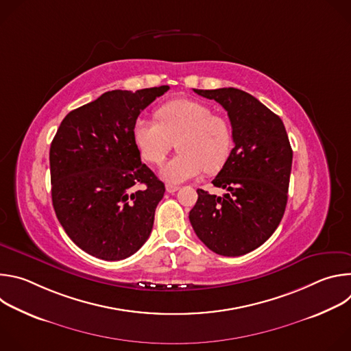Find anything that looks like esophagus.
<instances>
[{
	"label": "esophagus",
	"instance_id": "esophagus-1",
	"mask_svg": "<svg viewBox=\"0 0 351 351\" xmlns=\"http://www.w3.org/2000/svg\"><path fill=\"white\" fill-rule=\"evenodd\" d=\"M179 190V186H173V184H167V191L168 193H175Z\"/></svg>",
	"mask_w": 351,
	"mask_h": 351
}]
</instances>
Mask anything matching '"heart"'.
Wrapping results in <instances>:
<instances>
[{
    "mask_svg": "<svg viewBox=\"0 0 351 351\" xmlns=\"http://www.w3.org/2000/svg\"><path fill=\"white\" fill-rule=\"evenodd\" d=\"M156 119H137L132 136L141 158L156 165L164 161L176 143L179 153L161 169L167 182L182 183L203 171L218 172L228 161L233 145L232 128L207 104L172 99L156 111Z\"/></svg>",
    "mask_w": 351,
    "mask_h": 351,
    "instance_id": "obj_1",
    "label": "heart"
}]
</instances>
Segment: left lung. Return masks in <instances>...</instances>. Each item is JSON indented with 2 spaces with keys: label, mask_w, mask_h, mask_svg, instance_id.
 Segmentation results:
<instances>
[{
  "label": "left lung",
  "mask_w": 351,
  "mask_h": 351,
  "mask_svg": "<svg viewBox=\"0 0 351 351\" xmlns=\"http://www.w3.org/2000/svg\"><path fill=\"white\" fill-rule=\"evenodd\" d=\"M194 91L226 110L234 147L213 180L228 193L218 197L198 189L189 219L214 253L239 257L264 244L279 226L293 152L282 119L252 94L233 87Z\"/></svg>",
  "instance_id": "obj_1"
}]
</instances>
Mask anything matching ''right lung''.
<instances>
[{
	"mask_svg": "<svg viewBox=\"0 0 351 351\" xmlns=\"http://www.w3.org/2000/svg\"><path fill=\"white\" fill-rule=\"evenodd\" d=\"M169 86L112 90L71 111L49 148L51 197L71 240L106 261L130 257L154 225L164 183L145 164L132 129Z\"/></svg>",
	"mask_w": 351,
	"mask_h": 351,
	"instance_id": "obj_1",
	"label": "right lung"
}]
</instances>
